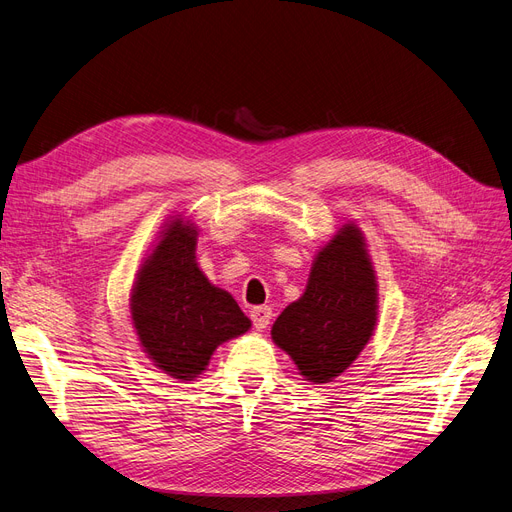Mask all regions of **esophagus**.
<instances>
[{"mask_svg":"<svg viewBox=\"0 0 512 512\" xmlns=\"http://www.w3.org/2000/svg\"><path fill=\"white\" fill-rule=\"evenodd\" d=\"M250 317L254 321L256 330L262 332L264 327H269V323L273 319V311H271V306H254V309L250 311Z\"/></svg>","mask_w":512,"mask_h":512,"instance_id":"34e87169","label":"esophagus"}]
</instances>
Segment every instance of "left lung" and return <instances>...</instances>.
<instances>
[{
    "mask_svg": "<svg viewBox=\"0 0 512 512\" xmlns=\"http://www.w3.org/2000/svg\"><path fill=\"white\" fill-rule=\"evenodd\" d=\"M378 319V283L357 224L317 252L304 294L273 323V342L300 374L325 384L340 376L370 342Z\"/></svg>",
    "mask_w": 512,
    "mask_h": 512,
    "instance_id": "obj_1",
    "label": "left lung"
}]
</instances>
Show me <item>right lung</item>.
Returning a JSON list of instances; mask_svg holds the SVG:
<instances>
[{"mask_svg": "<svg viewBox=\"0 0 512 512\" xmlns=\"http://www.w3.org/2000/svg\"><path fill=\"white\" fill-rule=\"evenodd\" d=\"M195 248V224L172 216L142 262L130 296L142 351L176 380L197 378L222 342L252 327L235 298L197 267Z\"/></svg>", "mask_w": 512, "mask_h": 512, "instance_id": "add662e5", "label": "right lung"}]
</instances>
